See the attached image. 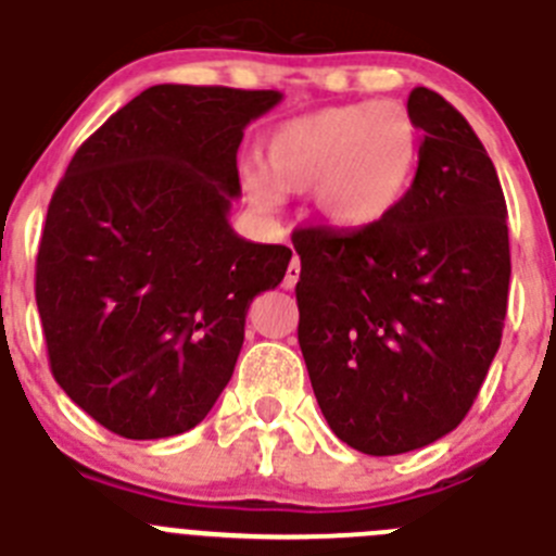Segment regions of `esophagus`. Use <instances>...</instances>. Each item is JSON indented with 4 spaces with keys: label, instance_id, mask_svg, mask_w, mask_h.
<instances>
[{
    "label": "esophagus",
    "instance_id": "1",
    "mask_svg": "<svg viewBox=\"0 0 556 556\" xmlns=\"http://www.w3.org/2000/svg\"><path fill=\"white\" fill-rule=\"evenodd\" d=\"M299 271H302V263H299V257L296 254H293V260H291V265H288V271H285V288H288V291H291L293 285L299 282Z\"/></svg>",
    "mask_w": 556,
    "mask_h": 556
}]
</instances>
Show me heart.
<instances>
[{
	"label": "heart",
	"mask_w": 556,
	"mask_h": 556,
	"mask_svg": "<svg viewBox=\"0 0 556 556\" xmlns=\"http://www.w3.org/2000/svg\"><path fill=\"white\" fill-rule=\"evenodd\" d=\"M265 167L245 162L240 178L263 212L285 192L313 190L330 224L366 229L389 218L412 187L419 131L394 100L327 105L277 125L263 144Z\"/></svg>",
	"instance_id": "1"
}]
</instances>
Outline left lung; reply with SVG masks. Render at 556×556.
I'll return each mask as SVG.
<instances>
[{
	"label": "left lung",
	"instance_id": "8db88e82",
	"mask_svg": "<svg viewBox=\"0 0 556 556\" xmlns=\"http://www.w3.org/2000/svg\"><path fill=\"white\" fill-rule=\"evenodd\" d=\"M419 164L397 210L366 229L293 231L299 346L341 442L397 456L451 433L501 346L509 229L495 164L462 114L417 86Z\"/></svg>",
	"mask_w": 556,
	"mask_h": 556
}]
</instances>
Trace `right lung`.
Listing matches in <instances>:
<instances>
[{
  "label": "right lung",
  "instance_id": "obj_1",
  "mask_svg": "<svg viewBox=\"0 0 556 556\" xmlns=\"http://www.w3.org/2000/svg\"><path fill=\"white\" fill-rule=\"evenodd\" d=\"M279 91L159 84L72 156L47 210L36 302L58 386L125 439L195 428L229 383L251 299L291 249L229 224L245 125Z\"/></svg>",
  "mask_w": 556,
  "mask_h": 556
}]
</instances>
